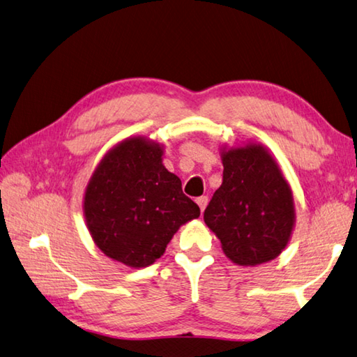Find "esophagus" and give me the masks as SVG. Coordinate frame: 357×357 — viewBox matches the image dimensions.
<instances>
[{
    "label": "esophagus",
    "instance_id": "obj_1",
    "mask_svg": "<svg viewBox=\"0 0 357 357\" xmlns=\"http://www.w3.org/2000/svg\"><path fill=\"white\" fill-rule=\"evenodd\" d=\"M207 201H209V199H207V197H199V198H197V204L199 206V211H201V212H203V211L206 209Z\"/></svg>",
    "mask_w": 357,
    "mask_h": 357
}]
</instances>
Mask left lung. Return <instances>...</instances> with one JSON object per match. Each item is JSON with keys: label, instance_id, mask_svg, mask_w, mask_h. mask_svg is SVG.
<instances>
[{"label": "left lung", "instance_id": "1", "mask_svg": "<svg viewBox=\"0 0 357 357\" xmlns=\"http://www.w3.org/2000/svg\"><path fill=\"white\" fill-rule=\"evenodd\" d=\"M223 183L204 222L238 265L268 262L286 248L294 229L291 190L264 146L250 144L222 154Z\"/></svg>", "mask_w": 357, "mask_h": 357}]
</instances>
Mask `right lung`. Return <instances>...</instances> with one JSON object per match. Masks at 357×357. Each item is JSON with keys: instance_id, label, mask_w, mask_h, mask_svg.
Returning <instances> with one entry per match:
<instances>
[{"instance_id": "right-lung-1", "label": "right lung", "mask_w": 357, "mask_h": 357, "mask_svg": "<svg viewBox=\"0 0 357 357\" xmlns=\"http://www.w3.org/2000/svg\"><path fill=\"white\" fill-rule=\"evenodd\" d=\"M96 246L128 267L151 265L174 232L199 217L181 179L162 165V148L144 137L123 140L96 167L84 197Z\"/></svg>"}]
</instances>
